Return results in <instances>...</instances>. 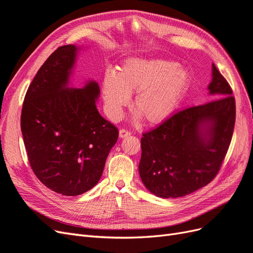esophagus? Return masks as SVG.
Returning <instances> with one entry per match:
<instances>
[{"instance_id":"esophagus-1","label":"esophagus","mask_w":253,"mask_h":253,"mask_svg":"<svg viewBox=\"0 0 253 253\" xmlns=\"http://www.w3.org/2000/svg\"><path fill=\"white\" fill-rule=\"evenodd\" d=\"M129 135H131V132H128L127 129L122 128L119 131V138H126V137H127Z\"/></svg>"}]
</instances>
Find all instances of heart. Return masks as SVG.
I'll list each match as a JSON object with an SVG mask.
<instances>
[{"mask_svg": "<svg viewBox=\"0 0 253 253\" xmlns=\"http://www.w3.org/2000/svg\"><path fill=\"white\" fill-rule=\"evenodd\" d=\"M190 84L188 68L174 61L156 58H128L117 74L106 72L102 96L108 116L120 118L135 93L136 119L144 118L150 126L169 119L177 110Z\"/></svg>", "mask_w": 253, "mask_h": 253, "instance_id": "1", "label": "heart"}]
</instances>
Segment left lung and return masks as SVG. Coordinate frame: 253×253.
<instances>
[{
  "instance_id": "obj_1",
  "label": "left lung",
  "mask_w": 253,
  "mask_h": 253,
  "mask_svg": "<svg viewBox=\"0 0 253 253\" xmlns=\"http://www.w3.org/2000/svg\"><path fill=\"white\" fill-rule=\"evenodd\" d=\"M210 102L174 114L141 138L139 175L151 193L177 198L208 185L230 144L235 100L226 79L212 64Z\"/></svg>"
}]
</instances>
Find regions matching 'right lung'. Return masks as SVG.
I'll return each instance as SVG.
<instances>
[{"label": "right lung", "mask_w": 253, "mask_h": 253, "mask_svg": "<svg viewBox=\"0 0 253 253\" xmlns=\"http://www.w3.org/2000/svg\"><path fill=\"white\" fill-rule=\"evenodd\" d=\"M81 48L64 45L53 51L27 89L21 131L30 167L56 193L76 196L95 187L118 129L99 114L100 88L95 80L70 86Z\"/></svg>", "instance_id": "add662e5"}]
</instances>
